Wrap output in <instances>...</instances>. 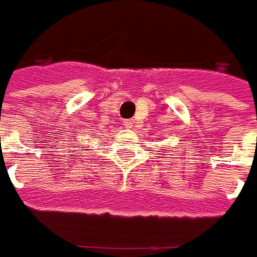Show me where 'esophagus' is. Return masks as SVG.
Returning a JSON list of instances; mask_svg holds the SVG:
<instances>
[{"mask_svg":"<svg viewBox=\"0 0 257 257\" xmlns=\"http://www.w3.org/2000/svg\"><path fill=\"white\" fill-rule=\"evenodd\" d=\"M133 125H135V120H125L124 121V127L125 128H133Z\"/></svg>","mask_w":257,"mask_h":257,"instance_id":"obj_1","label":"esophagus"}]
</instances>
